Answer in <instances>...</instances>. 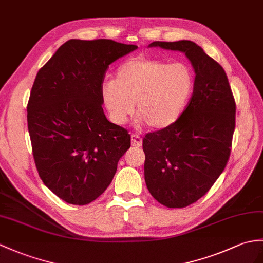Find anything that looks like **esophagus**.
Here are the masks:
<instances>
[{
  "mask_svg": "<svg viewBox=\"0 0 263 263\" xmlns=\"http://www.w3.org/2000/svg\"><path fill=\"white\" fill-rule=\"evenodd\" d=\"M131 144L133 146H136V148H139V146H141L142 144V138L139 136V134H132L131 136Z\"/></svg>",
  "mask_w": 263,
  "mask_h": 263,
  "instance_id": "1",
  "label": "esophagus"
}]
</instances>
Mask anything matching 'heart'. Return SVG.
<instances>
[{"mask_svg":"<svg viewBox=\"0 0 263 263\" xmlns=\"http://www.w3.org/2000/svg\"><path fill=\"white\" fill-rule=\"evenodd\" d=\"M193 90L194 74L186 64L138 57L122 64L115 79L104 82L101 96L115 124L126 123L137 103L139 121L163 130L179 120Z\"/></svg>","mask_w":263,"mask_h":263,"instance_id":"b5f03b06","label":"heart"}]
</instances>
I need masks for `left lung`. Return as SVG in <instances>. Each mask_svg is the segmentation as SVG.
Segmentation results:
<instances>
[{
    "label": "left lung",
    "instance_id": "obj_1",
    "mask_svg": "<svg viewBox=\"0 0 263 263\" xmlns=\"http://www.w3.org/2000/svg\"><path fill=\"white\" fill-rule=\"evenodd\" d=\"M149 47L184 52L195 70L194 90L179 120L143 139L144 180L156 200L182 209L210 191L229 161L235 101L229 79L195 42L154 41Z\"/></svg>",
    "mask_w": 263,
    "mask_h": 263
}]
</instances>
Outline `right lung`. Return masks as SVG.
Listing matches in <instances>:
<instances>
[{"label": "right lung", "mask_w": 263, "mask_h": 263, "mask_svg": "<svg viewBox=\"0 0 263 263\" xmlns=\"http://www.w3.org/2000/svg\"><path fill=\"white\" fill-rule=\"evenodd\" d=\"M138 47L109 39H70L35 76L28 130L44 184L72 205H86L105 192L131 136L109 122L101 89L108 66Z\"/></svg>", "instance_id": "obj_1"}]
</instances>
